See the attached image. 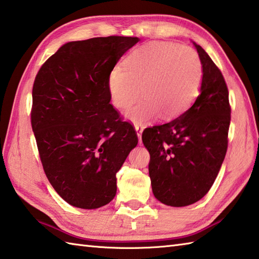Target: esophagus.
Returning <instances> with one entry per match:
<instances>
[{
	"label": "esophagus",
	"instance_id": "esophagus-1",
	"mask_svg": "<svg viewBox=\"0 0 259 259\" xmlns=\"http://www.w3.org/2000/svg\"><path fill=\"white\" fill-rule=\"evenodd\" d=\"M135 129L137 131V136H138V138H139V143H141V134H143L144 125L143 124H135Z\"/></svg>",
	"mask_w": 259,
	"mask_h": 259
}]
</instances>
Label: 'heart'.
<instances>
[{"label":"heart","mask_w":259,"mask_h":259,"mask_svg":"<svg viewBox=\"0 0 259 259\" xmlns=\"http://www.w3.org/2000/svg\"><path fill=\"white\" fill-rule=\"evenodd\" d=\"M203 77L201 59L192 48L179 44L151 41L133 50L115 67L108 79L111 101L126 110L140 98L144 100L125 113L131 122H149L163 114L174 119L189 109L199 93Z\"/></svg>","instance_id":"1"}]
</instances>
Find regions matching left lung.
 <instances>
[{
  "label": "left lung",
  "instance_id": "8db88e82",
  "mask_svg": "<svg viewBox=\"0 0 259 259\" xmlns=\"http://www.w3.org/2000/svg\"><path fill=\"white\" fill-rule=\"evenodd\" d=\"M203 67L200 94L179 118L146 128L153 193L161 203L185 206L201 200L224 163L231 119L229 92L221 70L194 44Z\"/></svg>",
  "mask_w": 259,
  "mask_h": 259
}]
</instances>
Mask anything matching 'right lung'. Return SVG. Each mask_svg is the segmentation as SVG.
Instances as JSON below:
<instances>
[{"label":"right lung","instance_id":"add662e5","mask_svg":"<svg viewBox=\"0 0 259 259\" xmlns=\"http://www.w3.org/2000/svg\"><path fill=\"white\" fill-rule=\"evenodd\" d=\"M137 37H98L62 46L32 88L31 125L45 174L70 205L96 209L113 199L118 171L138 144L110 103L109 75Z\"/></svg>","mask_w":259,"mask_h":259}]
</instances>
